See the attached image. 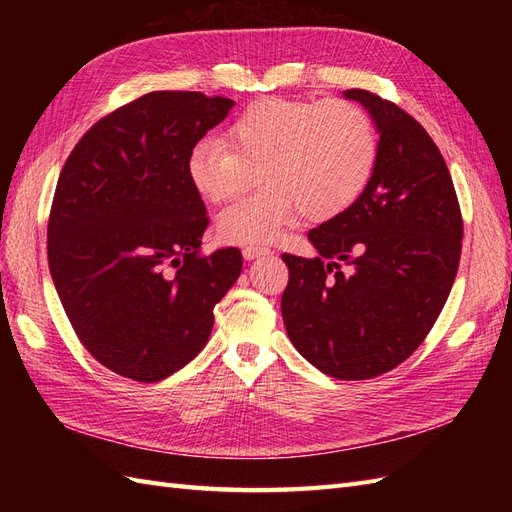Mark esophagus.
Segmentation results:
<instances>
[{
    "mask_svg": "<svg viewBox=\"0 0 512 512\" xmlns=\"http://www.w3.org/2000/svg\"><path fill=\"white\" fill-rule=\"evenodd\" d=\"M271 250L265 245H245L243 247V258L245 260H254V258H260V256H269Z\"/></svg>",
    "mask_w": 512,
    "mask_h": 512,
    "instance_id": "esophagus-1",
    "label": "esophagus"
}]
</instances>
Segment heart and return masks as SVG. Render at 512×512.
Wrapping results in <instances>:
<instances>
[{
  "label": "heart",
  "mask_w": 512,
  "mask_h": 512,
  "mask_svg": "<svg viewBox=\"0 0 512 512\" xmlns=\"http://www.w3.org/2000/svg\"><path fill=\"white\" fill-rule=\"evenodd\" d=\"M380 141L365 108L346 100L265 98L228 123L224 141L203 136L188 153V179L209 203H226L258 166V190L222 211L230 243H262L305 218L333 220L361 198Z\"/></svg>",
  "instance_id": "b5f03b06"
}]
</instances>
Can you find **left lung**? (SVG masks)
Segmentation results:
<instances>
[{
	"instance_id": "1",
	"label": "left lung",
	"mask_w": 512,
	"mask_h": 512,
	"mask_svg": "<svg viewBox=\"0 0 512 512\" xmlns=\"http://www.w3.org/2000/svg\"><path fill=\"white\" fill-rule=\"evenodd\" d=\"M344 98L374 119L378 164L348 211L307 232L316 258L282 254L290 271L282 316L294 348L322 374L367 380L404 363L438 320L463 220L448 166L421 123L365 89Z\"/></svg>"
}]
</instances>
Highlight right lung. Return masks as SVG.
I'll return each instance as SVG.
<instances>
[{"instance_id": "1", "label": "right lung", "mask_w": 512, "mask_h": 512, "mask_svg": "<svg viewBox=\"0 0 512 512\" xmlns=\"http://www.w3.org/2000/svg\"><path fill=\"white\" fill-rule=\"evenodd\" d=\"M235 106L151 91L91 126L68 156L49 215V269L76 337L123 378L158 382L205 348L213 307L241 275L237 247L205 256L192 145Z\"/></svg>"}]
</instances>
